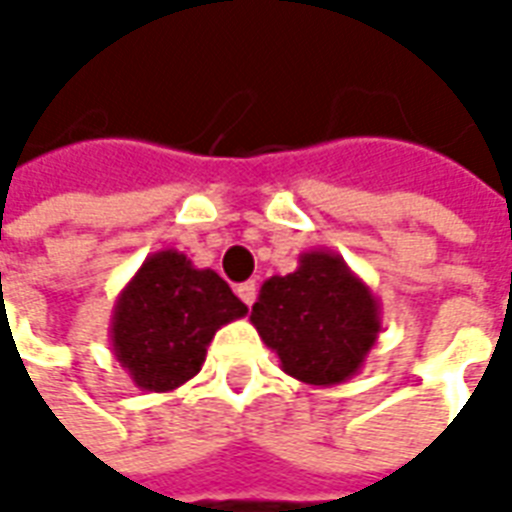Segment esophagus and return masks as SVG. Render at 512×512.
<instances>
[{"instance_id":"obj_1","label":"esophagus","mask_w":512,"mask_h":512,"mask_svg":"<svg viewBox=\"0 0 512 512\" xmlns=\"http://www.w3.org/2000/svg\"><path fill=\"white\" fill-rule=\"evenodd\" d=\"M235 293H238V299L244 301L246 307H252L257 299V285L255 282H244V285H238V288H235Z\"/></svg>"}]
</instances>
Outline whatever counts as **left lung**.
<instances>
[{
	"instance_id": "1",
	"label": "left lung",
	"mask_w": 512,
	"mask_h": 512,
	"mask_svg": "<svg viewBox=\"0 0 512 512\" xmlns=\"http://www.w3.org/2000/svg\"><path fill=\"white\" fill-rule=\"evenodd\" d=\"M249 321L288 376L337 386L365 365L381 334V304L332 249L299 255L293 274L263 282Z\"/></svg>"
}]
</instances>
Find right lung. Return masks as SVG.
<instances>
[{"label":"right lung","instance_id":"1","mask_svg":"<svg viewBox=\"0 0 512 512\" xmlns=\"http://www.w3.org/2000/svg\"><path fill=\"white\" fill-rule=\"evenodd\" d=\"M244 315L246 304L216 271L161 249L120 290L109 340L139 389L172 392L200 373L213 334Z\"/></svg>","mask_w":512,"mask_h":512}]
</instances>
